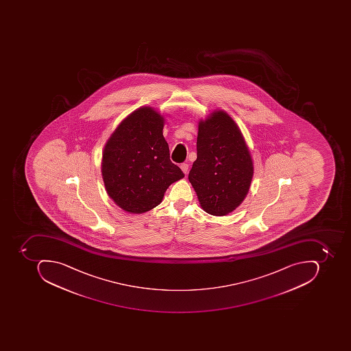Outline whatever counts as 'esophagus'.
I'll list each match as a JSON object with an SVG mask.
<instances>
[{
	"instance_id": "obj_1",
	"label": "esophagus",
	"mask_w": 351,
	"mask_h": 351,
	"mask_svg": "<svg viewBox=\"0 0 351 351\" xmlns=\"http://www.w3.org/2000/svg\"><path fill=\"white\" fill-rule=\"evenodd\" d=\"M180 169L184 174H188L189 172V165L188 163H181Z\"/></svg>"
}]
</instances>
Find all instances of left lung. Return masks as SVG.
Masks as SVG:
<instances>
[{
  "label": "left lung",
  "mask_w": 351,
  "mask_h": 351,
  "mask_svg": "<svg viewBox=\"0 0 351 351\" xmlns=\"http://www.w3.org/2000/svg\"><path fill=\"white\" fill-rule=\"evenodd\" d=\"M253 161L237 124L223 110L198 123L197 159L189 180L206 213L225 216L247 196Z\"/></svg>",
  "instance_id": "obj_1"
}]
</instances>
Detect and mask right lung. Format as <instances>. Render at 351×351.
<instances>
[{"instance_id":"right-lung-1","label":"right lung","mask_w":351,"mask_h":351,"mask_svg":"<svg viewBox=\"0 0 351 351\" xmlns=\"http://www.w3.org/2000/svg\"><path fill=\"white\" fill-rule=\"evenodd\" d=\"M163 126L165 118L159 112L143 106L121 121L104 147L101 163L104 186L123 211H149L162 202L173 182L184 177L171 161Z\"/></svg>"}]
</instances>
